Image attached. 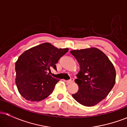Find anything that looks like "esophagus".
I'll return each mask as SVG.
<instances>
[{"instance_id":"esophagus-1","label":"esophagus","mask_w":127,"mask_h":127,"mask_svg":"<svg viewBox=\"0 0 127 127\" xmlns=\"http://www.w3.org/2000/svg\"><path fill=\"white\" fill-rule=\"evenodd\" d=\"M74 79L73 78H71L70 80H68V81H65V82L66 83H67V84H70V83H72L73 82Z\"/></svg>"}]
</instances>
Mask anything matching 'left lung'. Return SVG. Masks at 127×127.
Here are the masks:
<instances>
[{"mask_svg": "<svg viewBox=\"0 0 127 127\" xmlns=\"http://www.w3.org/2000/svg\"><path fill=\"white\" fill-rule=\"evenodd\" d=\"M80 71L75 82L79 90L72 97L85 106L97 104L107 97L115 84L116 71L104 52L96 48L71 51Z\"/></svg>", "mask_w": 127, "mask_h": 127, "instance_id": "left-lung-1", "label": "left lung"}]
</instances>
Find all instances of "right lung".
Listing matches in <instances>:
<instances>
[{
	"label": "right lung",
	"instance_id": "obj_1",
	"mask_svg": "<svg viewBox=\"0 0 127 127\" xmlns=\"http://www.w3.org/2000/svg\"><path fill=\"white\" fill-rule=\"evenodd\" d=\"M68 51L43 43L23 52L15 63V82L20 94L31 101H41L50 95L60 81L49 74L51 68L57 70L55 64Z\"/></svg>",
	"mask_w": 127,
	"mask_h": 127
}]
</instances>
